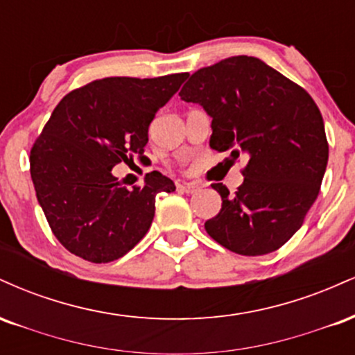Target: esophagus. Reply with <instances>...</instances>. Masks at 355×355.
Masks as SVG:
<instances>
[{"mask_svg":"<svg viewBox=\"0 0 355 355\" xmlns=\"http://www.w3.org/2000/svg\"><path fill=\"white\" fill-rule=\"evenodd\" d=\"M178 189L182 191H185V193H195V191L200 190V187L197 185V183H180L178 185Z\"/></svg>","mask_w":355,"mask_h":355,"instance_id":"obj_1","label":"esophagus"}]
</instances>
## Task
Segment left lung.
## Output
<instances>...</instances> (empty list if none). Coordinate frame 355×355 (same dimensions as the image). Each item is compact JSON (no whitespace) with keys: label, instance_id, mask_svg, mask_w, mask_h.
<instances>
[{"label":"left lung","instance_id":"1","mask_svg":"<svg viewBox=\"0 0 355 355\" xmlns=\"http://www.w3.org/2000/svg\"><path fill=\"white\" fill-rule=\"evenodd\" d=\"M211 118L210 146L245 158L235 193L222 183L218 215L205 230L240 255L277 250L302 227L319 195L329 160L324 120L294 81L254 56H232L200 68L178 93Z\"/></svg>","mask_w":355,"mask_h":355}]
</instances>
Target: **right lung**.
<instances>
[{"mask_svg":"<svg viewBox=\"0 0 355 355\" xmlns=\"http://www.w3.org/2000/svg\"><path fill=\"white\" fill-rule=\"evenodd\" d=\"M187 76L96 80L53 110L31 148L30 172L53 234L71 254L93 263L123 257L152 225L157 193L175 191L160 172L128 190L112 170L144 155L155 113Z\"/></svg>","mask_w":355,"mask_h":355,"instance_id":"add662e5","label":"right lung"}]
</instances>
